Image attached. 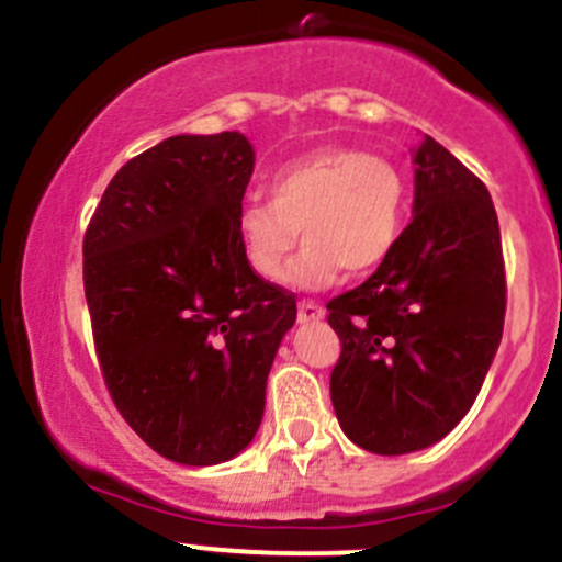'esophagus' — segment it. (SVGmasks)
<instances>
[{
  "instance_id": "esophagus-1",
  "label": "esophagus",
  "mask_w": 562,
  "mask_h": 562,
  "mask_svg": "<svg viewBox=\"0 0 562 562\" xmlns=\"http://www.w3.org/2000/svg\"><path fill=\"white\" fill-rule=\"evenodd\" d=\"M322 316H325V308H322L319 303H314V300H300V305H297L300 322H319Z\"/></svg>"
}]
</instances>
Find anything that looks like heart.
Instances as JSON below:
<instances>
[{"instance_id":"heart-1","label":"heart","mask_w":562,"mask_h":562,"mask_svg":"<svg viewBox=\"0 0 562 562\" xmlns=\"http://www.w3.org/2000/svg\"><path fill=\"white\" fill-rule=\"evenodd\" d=\"M407 215V182L387 158L330 147L283 164L270 199H248L237 213L243 257L265 281H279L297 243L305 248L289 281L322 289L347 273L380 268L396 248Z\"/></svg>"}]
</instances>
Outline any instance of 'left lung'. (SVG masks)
<instances>
[{"mask_svg": "<svg viewBox=\"0 0 562 562\" xmlns=\"http://www.w3.org/2000/svg\"><path fill=\"white\" fill-rule=\"evenodd\" d=\"M413 213L374 276L327 303L341 341L333 409L355 446L382 457L435 446L468 415L505 322L492 196L429 136L415 153Z\"/></svg>", "mask_w": 562, "mask_h": 562, "instance_id": "8db88e82", "label": "left lung"}]
</instances>
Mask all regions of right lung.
<instances>
[{
	"label": "right lung",
	"mask_w": 562,
	"mask_h": 562,
	"mask_svg": "<svg viewBox=\"0 0 562 562\" xmlns=\"http://www.w3.org/2000/svg\"><path fill=\"white\" fill-rule=\"evenodd\" d=\"M254 149L237 131L171 136L127 160L85 232L100 374L133 431L204 468L257 435L297 297L243 257L237 213Z\"/></svg>",
	"instance_id": "add662e5"
}]
</instances>
